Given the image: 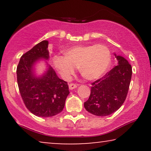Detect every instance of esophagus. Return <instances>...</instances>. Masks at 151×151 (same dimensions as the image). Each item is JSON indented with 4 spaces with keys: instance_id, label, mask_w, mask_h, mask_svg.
<instances>
[{
    "instance_id": "obj_1",
    "label": "esophagus",
    "mask_w": 151,
    "mask_h": 151,
    "mask_svg": "<svg viewBox=\"0 0 151 151\" xmlns=\"http://www.w3.org/2000/svg\"><path fill=\"white\" fill-rule=\"evenodd\" d=\"M78 86V84H73V83H71L69 84V89L70 90H73L74 88H76V87Z\"/></svg>"
}]
</instances>
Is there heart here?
I'll use <instances>...</instances> for the list:
<instances>
[{
  "label": "heart",
  "instance_id": "obj_1",
  "mask_svg": "<svg viewBox=\"0 0 151 151\" xmlns=\"http://www.w3.org/2000/svg\"><path fill=\"white\" fill-rule=\"evenodd\" d=\"M64 53L65 55H55L53 61L65 78H69L78 68L86 79H98L106 73L111 64L110 51L100 44L73 46L65 49Z\"/></svg>",
  "mask_w": 151,
  "mask_h": 151
}]
</instances>
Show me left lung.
I'll return each instance as SVG.
<instances>
[{"label":"left lung","mask_w":151,"mask_h":151,"mask_svg":"<svg viewBox=\"0 0 151 151\" xmlns=\"http://www.w3.org/2000/svg\"><path fill=\"white\" fill-rule=\"evenodd\" d=\"M115 56L118 65L91 84L89 98L84 102L88 112L106 116L120 108L127 98L132 76V67L127 59Z\"/></svg>","instance_id":"left-lung-1"}]
</instances>
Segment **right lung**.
<instances>
[{
    "instance_id": "right-lung-1",
    "label": "right lung",
    "mask_w": 151,
    "mask_h": 151,
    "mask_svg": "<svg viewBox=\"0 0 151 151\" xmlns=\"http://www.w3.org/2000/svg\"><path fill=\"white\" fill-rule=\"evenodd\" d=\"M49 42L43 40L20 58L16 74L20 96L29 111L38 117L58 114L69 94L67 82L60 79L50 65L41 76L35 74L34 65L40 59L48 60Z\"/></svg>"
}]
</instances>
